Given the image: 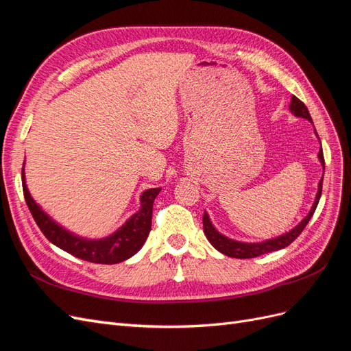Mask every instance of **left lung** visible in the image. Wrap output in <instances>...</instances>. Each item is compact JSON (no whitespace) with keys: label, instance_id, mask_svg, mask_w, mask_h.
Wrapping results in <instances>:
<instances>
[{"label":"left lung","instance_id":"left-lung-1","mask_svg":"<svg viewBox=\"0 0 351 351\" xmlns=\"http://www.w3.org/2000/svg\"><path fill=\"white\" fill-rule=\"evenodd\" d=\"M290 111L295 117H302V119H306V120L312 121V117L309 114V110L306 108V105L297 97L291 98ZM315 133H316V130H315ZM317 156H319V161H321L322 167L325 168V159H324L322 147H321L319 155H317ZM322 182H324V176H322L321 182H319V189H317L315 204H313L309 214H307V217L300 222L299 226L294 227L290 232H287V234H282V236H280L277 239L267 240V241H262V243L234 241V240H231V239H227L226 236L219 234V232L214 228V226L210 224L209 217H208V214L205 212V214H204V232H205V236H206V239L209 240V243L212 244V246H214L218 252L224 253L226 256L237 258V259H250V258L261 256V254H265V253L284 249V247L289 246V244H291L297 237L302 234V231L307 226V222H309L311 218L313 217L315 209H316L317 204H319V199H321V195H322Z\"/></svg>","mask_w":351,"mask_h":351}]
</instances>
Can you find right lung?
<instances>
[{
	"instance_id": "1",
	"label": "right lung",
	"mask_w": 351,
	"mask_h": 351,
	"mask_svg": "<svg viewBox=\"0 0 351 351\" xmlns=\"http://www.w3.org/2000/svg\"><path fill=\"white\" fill-rule=\"evenodd\" d=\"M25 165V164H23ZM22 186L23 195L26 199L27 208L32 217L38 224L39 230L44 232V236L57 247L73 254L79 259L93 262V263H119L125 259L132 258L133 254L139 252L149 236L152 226V208L154 200L161 192V189H149L141 196L142 208L134 214L125 224L114 232L112 236L102 240H86L77 236H73L71 232L61 228L56 224L44 210L35 204V200L30 197L29 190L25 182V173L22 169Z\"/></svg>"
}]
</instances>
